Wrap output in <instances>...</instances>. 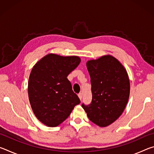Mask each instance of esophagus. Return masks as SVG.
Masks as SVG:
<instances>
[{
	"label": "esophagus",
	"instance_id": "esophagus-1",
	"mask_svg": "<svg viewBox=\"0 0 154 154\" xmlns=\"http://www.w3.org/2000/svg\"><path fill=\"white\" fill-rule=\"evenodd\" d=\"M78 96H79V98L80 100H82V93H79V94H78Z\"/></svg>",
	"mask_w": 154,
	"mask_h": 154
}]
</instances>
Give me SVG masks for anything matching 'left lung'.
Returning a JSON list of instances; mask_svg holds the SVG:
<instances>
[{
  "mask_svg": "<svg viewBox=\"0 0 154 154\" xmlns=\"http://www.w3.org/2000/svg\"><path fill=\"white\" fill-rule=\"evenodd\" d=\"M92 85V102L82 104L91 122L106 127L117 120L124 111L130 95V81L120 62L112 56L87 62Z\"/></svg>",
  "mask_w": 154,
  "mask_h": 154,
  "instance_id": "left-lung-1",
  "label": "left lung"
}]
</instances>
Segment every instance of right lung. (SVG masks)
I'll return each instance as SVG.
<instances>
[{"label":"right lung","mask_w":154,"mask_h":154,"mask_svg":"<svg viewBox=\"0 0 154 154\" xmlns=\"http://www.w3.org/2000/svg\"><path fill=\"white\" fill-rule=\"evenodd\" d=\"M80 62L78 56L49 54L33 66L28 80V97L36 118L46 126H58L80 103L66 78Z\"/></svg>","instance_id":"obj_1"}]
</instances>
